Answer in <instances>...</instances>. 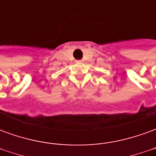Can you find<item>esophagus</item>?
Segmentation results:
<instances>
[{"label":"esophagus","instance_id":"obj_1","mask_svg":"<svg viewBox=\"0 0 156 156\" xmlns=\"http://www.w3.org/2000/svg\"><path fill=\"white\" fill-rule=\"evenodd\" d=\"M82 62L83 61H77V62H78V63H80V62Z\"/></svg>","mask_w":156,"mask_h":156}]
</instances>
